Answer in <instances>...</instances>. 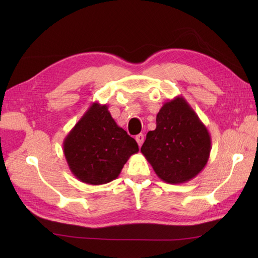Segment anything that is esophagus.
Instances as JSON below:
<instances>
[{"label":"esophagus","instance_id":"34e87169","mask_svg":"<svg viewBox=\"0 0 258 258\" xmlns=\"http://www.w3.org/2000/svg\"><path fill=\"white\" fill-rule=\"evenodd\" d=\"M135 140H136V142H138V144L141 146L142 144H143V142H144V135H143V134H139V135H136Z\"/></svg>","mask_w":258,"mask_h":258}]
</instances>
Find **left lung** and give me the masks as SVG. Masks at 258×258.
I'll return each instance as SVG.
<instances>
[{
    "instance_id": "1",
    "label": "left lung",
    "mask_w": 258,
    "mask_h": 258,
    "mask_svg": "<svg viewBox=\"0 0 258 258\" xmlns=\"http://www.w3.org/2000/svg\"><path fill=\"white\" fill-rule=\"evenodd\" d=\"M212 149L206 126L183 96L164 103L156 128L146 135L142 154L168 184L188 182L205 167Z\"/></svg>"
}]
</instances>
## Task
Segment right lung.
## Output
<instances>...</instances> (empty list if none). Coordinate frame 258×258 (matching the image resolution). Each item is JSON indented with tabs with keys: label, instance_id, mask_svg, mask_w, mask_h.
<instances>
[{
	"label": "right lung",
	"instance_id": "add662e5",
	"mask_svg": "<svg viewBox=\"0 0 258 258\" xmlns=\"http://www.w3.org/2000/svg\"><path fill=\"white\" fill-rule=\"evenodd\" d=\"M63 152L76 178L102 185L118 176L139 145L116 124L106 104L94 102L67 135Z\"/></svg>",
	"mask_w": 258,
	"mask_h": 258
}]
</instances>
